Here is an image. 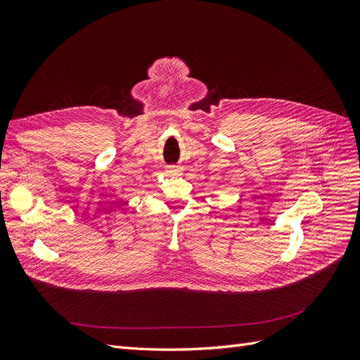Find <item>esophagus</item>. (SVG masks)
<instances>
[{
	"mask_svg": "<svg viewBox=\"0 0 360 360\" xmlns=\"http://www.w3.org/2000/svg\"><path fill=\"white\" fill-rule=\"evenodd\" d=\"M167 172H168V176H171V177H180L183 174V169L177 165H171V167L167 168Z\"/></svg>",
	"mask_w": 360,
	"mask_h": 360,
	"instance_id": "obj_1",
	"label": "esophagus"
}]
</instances>
